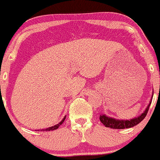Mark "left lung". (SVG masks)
Returning a JSON list of instances; mask_svg holds the SVG:
<instances>
[{
	"mask_svg": "<svg viewBox=\"0 0 160 160\" xmlns=\"http://www.w3.org/2000/svg\"><path fill=\"white\" fill-rule=\"evenodd\" d=\"M152 96H153V95H152ZM151 102H152V99H151L150 102H149V104L148 105V107H146L144 113H142L141 115L135 118L130 119V120H118V119L107 117L105 114H101V115L99 116V120H100V122L105 125L106 127L111 128V129H122L133 127L135 125H138V124L146 117V115H147L148 114V111L149 110V107H150Z\"/></svg>",
	"mask_w": 160,
	"mask_h": 160,
	"instance_id": "obj_1",
	"label": "left lung"
}]
</instances>
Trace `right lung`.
Listing matches in <instances>:
<instances>
[{
    "label": "right lung",
    "mask_w": 160,
    "mask_h": 160,
    "mask_svg": "<svg viewBox=\"0 0 160 160\" xmlns=\"http://www.w3.org/2000/svg\"><path fill=\"white\" fill-rule=\"evenodd\" d=\"M65 118H66V116H65V117L63 119H62V122H60V123L57 124V125H53V126H51V127H49V128H47V129H41V131H50V130H55V129H58V128H59V126H60V125H62V123H63V122H64V121H65Z\"/></svg>",
    "instance_id": "add662e5"
}]
</instances>
